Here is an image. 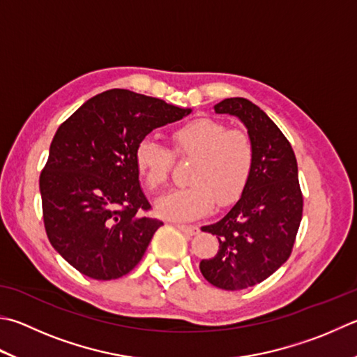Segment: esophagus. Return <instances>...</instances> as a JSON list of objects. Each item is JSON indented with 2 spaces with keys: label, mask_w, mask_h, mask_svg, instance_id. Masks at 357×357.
Here are the masks:
<instances>
[{
  "label": "esophagus",
  "mask_w": 357,
  "mask_h": 357,
  "mask_svg": "<svg viewBox=\"0 0 357 357\" xmlns=\"http://www.w3.org/2000/svg\"><path fill=\"white\" fill-rule=\"evenodd\" d=\"M176 227L178 228L180 231H183L186 234H196V233H199V227H196V225H180V224H176Z\"/></svg>",
  "instance_id": "1"
}]
</instances>
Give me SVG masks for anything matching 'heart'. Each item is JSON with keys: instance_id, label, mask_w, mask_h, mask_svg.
<instances>
[{"instance_id": "obj_1", "label": "heart", "mask_w": 357, "mask_h": 357, "mask_svg": "<svg viewBox=\"0 0 357 357\" xmlns=\"http://www.w3.org/2000/svg\"><path fill=\"white\" fill-rule=\"evenodd\" d=\"M178 155L194 157L190 186L178 188L157 200L160 218L188 222L204 216L214 202L224 206L236 200L248 183L253 169V144L245 132L228 129L211 118L192 119L171 133ZM135 165L151 191L166 183L172 167V153L151 138L135 149Z\"/></svg>"}]
</instances>
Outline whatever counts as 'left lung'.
I'll use <instances>...</instances> for the list:
<instances>
[{
	"label": "left lung",
	"instance_id": "8db88e82",
	"mask_svg": "<svg viewBox=\"0 0 357 357\" xmlns=\"http://www.w3.org/2000/svg\"><path fill=\"white\" fill-rule=\"evenodd\" d=\"M219 115L236 116L253 144V169L239 200L224 218L202 231L216 234L219 250L200 261L208 283L241 291L271 277L291 257L303 196L297 158L277 124L244 98H228L213 107Z\"/></svg>",
	"mask_w": 357,
	"mask_h": 357
}]
</instances>
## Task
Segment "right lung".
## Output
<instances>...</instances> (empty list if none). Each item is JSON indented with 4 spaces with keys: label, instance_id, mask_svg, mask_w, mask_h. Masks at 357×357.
<instances>
[{
    "label": "right lung",
    "instance_id": "add662e5",
    "mask_svg": "<svg viewBox=\"0 0 357 357\" xmlns=\"http://www.w3.org/2000/svg\"><path fill=\"white\" fill-rule=\"evenodd\" d=\"M191 109L129 90L86 100L59 127L40 176L43 220L51 245L80 273L116 280L143 258L163 222L139 185L135 149L157 127Z\"/></svg>",
    "mask_w": 357,
    "mask_h": 357
}]
</instances>
